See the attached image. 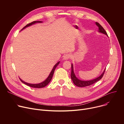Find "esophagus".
<instances>
[{"label":"esophagus","mask_w":124,"mask_h":124,"mask_svg":"<svg viewBox=\"0 0 124 124\" xmlns=\"http://www.w3.org/2000/svg\"><path fill=\"white\" fill-rule=\"evenodd\" d=\"M71 55L69 54H66L65 55H64L63 56V59L65 60H66L69 59L70 58Z\"/></svg>","instance_id":"esophagus-1"}]
</instances>
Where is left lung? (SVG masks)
I'll list each match as a JSON object with an SVG mask.
<instances>
[{
	"label": "left lung",
	"mask_w": 124,
	"mask_h": 124,
	"mask_svg": "<svg viewBox=\"0 0 124 124\" xmlns=\"http://www.w3.org/2000/svg\"><path fill=\"white\" fill-rule=\"evenodd\" d=\"M97 25V27H99V32H101L102 34H105L106 35L108 36V34L107 33V32L103 28V27L99 23H95ZM105 70H104V71L103 72V73L101 74V75H100L99 77H98L92 80H89V81H82V80H80L79 79H78L75 76L74 73V71H73V64H71V79L72 80L73 82L74 83V84H75V85H76L77 86H78V87H85V86H89L90 85H92V84L95 83L96 82L99 81L100 80H101L102 77L105 73Z\"/></svg>",
	"instance_id": "obj_1"
}]
</instances>
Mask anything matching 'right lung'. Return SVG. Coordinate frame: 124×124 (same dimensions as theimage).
I'll return each mask as SVG.
<instances>
[{"mask_svg": "<svg viewBox=\"0 0 124 124\" xmlns=\"http://www.w3.org/2000/svg\"><path fill=\"white\" fill-rule=\"evenodd\" d=\"M42 23V22H41V21H34V22H31V23H28V24L26 25L24 27H23V28L22 29V30H23V29H25V28H27V27H29V26H30V25H32V24H35V23ZM59 62H58L57 63H56V64H55V65L54 66L53 69L52 70L51 72V73H50L49 76H48V77L44 81H43V82H41V83H39V84H30V83H27V82H25L24 81H23V80H22V79H21L20 78H19V79H20L21 81L24 84H26V85H28V86H30V87H34V88H42V87H44L45 86H47V85H48V84H49V83L50 82V81L51 80V79H52V77H53L54 72V71H55V70L56 67L58 66V65L59 64Z\"/></svg>", "mask_w": 124, "mask_h": 124, "instance_id": "obj_1", "label": "right lung"}]
</instances>
